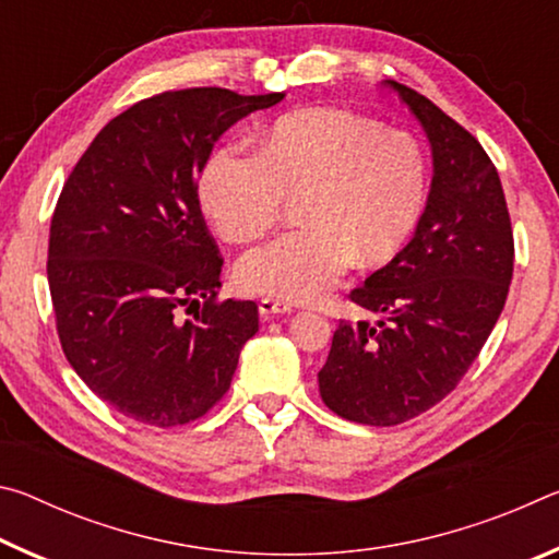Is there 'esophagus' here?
Segmentation results:
<instances>
[{
  "label": "esophagus",
  "instance_id": "esophagus-1",
  "mask_svg": "<svg viewBox=\"0 0 559 559\" xmlns=\"http://www.w3.org/2000/svg\"><path fill=\"white\" fill-rule=\"evenodd\" d=\"M259 313L263 316V318H276V316H288V313H293V306L290 302H286V300H273V298H263L261 302H259Z\"/></svg>",
  "mask_w": 559,
  "mask_h": 559
}]
</instances>
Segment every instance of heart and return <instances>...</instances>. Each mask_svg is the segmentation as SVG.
Segmentation results:
<instances>
[{
	"mask_svg": "<svg viewBox=\"0 0 559 559\" xmlns=\"http://www.w3.org/2000/svg\"><path fill=\"white\" fill-rule=\"evenodd\" d=\"M421 145L402 130L335 108L281 118L259 155L214 150L200 200L229 241H253L300 197L306 226L251 249L239 261L241 288L290 302L320 300L353 266L384 263L402 249L427 204Z\"/></svg>",
	"mask_w": 559,
	"mask_h": 559,
	"instance_id": "1",
	"label": "heart"
}]
</instances>
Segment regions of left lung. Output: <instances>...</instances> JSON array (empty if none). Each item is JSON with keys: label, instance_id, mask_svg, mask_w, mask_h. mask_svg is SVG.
<instances>
[{"label": "left lung", "instance_id": "left-lung-1", "mask_svg": "<svg viewBox=\"0 0 559 559\" xmlns=\"http://www.w3.org/2000/svg\"><path fill=\"white\" fill-rule=\"evenodd\" d=\"M384 86L427 132L431 189L412 241L349 293L384 318L340 320L318 372L330 409L370 427L409 421L453 392L498 323L515 257L503 185L486 150L421 93Z\"/></svg>", "mask_w": 559, "mask_h": 559}]
</instances>
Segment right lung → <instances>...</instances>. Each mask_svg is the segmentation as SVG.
<instances>
[{
  "mask_svg": "<svg viewBox=\"0 0 559 559\" xmlns=\"http://www.w3.org/2000/svg\"><path fill=\"white\" fill-rule=\"evenodd\" d=\"M281 100L159 93L112 118L66 179L46 263L56 330L75 374L130 419L163 429L200 419L257 335V302L216 300L224 259L197 179L234 122Z\"/></svg>",
  "mask_w": 559,
  "mask_h": 559,
  "instance_id": "add662e5",
  "label": "right lung"
}]
</instances>
